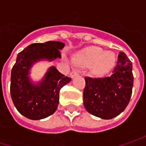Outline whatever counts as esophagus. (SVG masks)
<instances>
[{
  "instance_id": "34e87169",
  "label": "esophagus",
  "mask_w": 146,
  "mask_h": 146,
  "mask_svg": "<svg viewBox=\"0 0 146 146\" xmlns=\"http://www.w3.org/2000/svg\"><path fill=\"white\" fill-rule=\"evenodd\" d=\"M78 75H79V72H78L77 70H72L70 76L71 78H74V77H76V76H78Z\"/></svg>"
}]
</instances>
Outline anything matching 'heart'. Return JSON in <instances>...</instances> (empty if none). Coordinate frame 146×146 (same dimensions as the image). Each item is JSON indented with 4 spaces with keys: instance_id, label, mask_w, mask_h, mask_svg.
<instances>
[{
    "instance_id": "obj_1",
    "label": "heart",
    "mask_w": 146,
    "mask_h": 146,
    "mask_svg": "<svg viewBox=\"0 0 146 146\" xmlns=\"http://www.w3.org/2000/svg\"><path fill=\"white\" fill-rule=\"evenodd\" d=\"M75 60L80 65L90 66L91 72L95 76L106 74L113 68L115 62L113 53L104 52L98 47H89L84 49Z\"/></svg>"
}]
</instances>
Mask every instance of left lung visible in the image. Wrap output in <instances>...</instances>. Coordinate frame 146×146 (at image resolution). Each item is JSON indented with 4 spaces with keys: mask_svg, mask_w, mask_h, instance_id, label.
<instances>
[{
    "mask_svg": "<svg viewBox=\"0 0 146 146\" xmlns=\"http://www.w3.org/2000/svg\"><path fill=\"white\" fill-rule=\"evenodd\" d=\"M84 106L88 113L103 119L121 114L129 103L133 87L132 63L120 52L113 74L109 77H85Z\"/></svg>",
    "mask_w": 146,
    "mask_h": 146,
    "instance_id": "8db88e82",
    "label": "left lung"
}]
</instances>
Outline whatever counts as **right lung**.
Instances as JSON below:
<instances>
[{"instance_id":"obj_1","label":"right lung","mask_w":146,"mask_h":146,"mask_svg":"<svg viewBox=\"0 0 146 146\" xmlns=\"http://www.w3.org/2000/svg\"><path fill=\"white\" fill-rule=\"evenodd\" d=\"M64 43L48 41L31 44L21 51L11 70L10 95L14 106L21 115L39 120L53 115L58 108L60 89L71 79L60 73L55 66L48 68L42 80L33 83L29 76L37 62L61 58L60 50Z\"/></svg>"}]
</instances>
